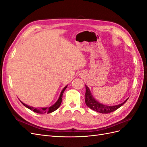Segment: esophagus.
Listing matches in <instances>:
<instances>
[{
  "instance_id": "34e87169",
  "label": "esophagus",
  "mask_w": 147,
  "mask_h": 147,
  "mask_svg": "<svg viewBox=\"0 0 147 147\" xmlns=\"http://www.w3.org/2000/svg\"><path fill=\"white\" fill-rule=\"evenodd\" d=\"M82 75V76H83V75H82H82Z\"/></svg>"
}]
</instances>
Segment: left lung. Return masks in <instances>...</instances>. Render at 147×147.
Here are the masks:
<instances>
[{"instance_id": "1", "label": "left lung", "mask_w": 147, "mask_h": 147, "mask_svg": "<svg viewBox=\"0 0 147 147\" xmlns=\"http://www.w3.org/2000/svg\"><path fill=\"white\" fill-rule=\"evenodd\" d=\"M85 87H86V93H85L86 105L89 108H90L91 109L93 110L94 111H96V112L100 113H109L112 112H114L115 110H117L120 107L122 106L129 99L127 98L125 101H124L123 103L117 105L109 106V105H104L99 103L98 101H97L92 95L89 88L86 85H85Z\"/></svg>"}]
</instances>
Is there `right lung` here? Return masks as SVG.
Segmentation results:
<instances>
[{
    "label": "right lung",
    "mask_w": 147,
    "mask_h": 147,
    "mask_svg": "<svg viewBox=\"0 0 147 147\" xmlns=\"http://www.w3.org/2000/svg\"><path fill=\"white\" fill-rule=\"evenodd\" d=\"M67 86H66L64 88V89L63 90H62L61 92V94L59 96V97L58 100H57V102H56V103L53 105L51 107H45V108H34L33 107H30V106H29L28 105H26L25 104H24L23 102H22L21 101V102L22 104H23L25 107H26L28 108L29 109L31 110L34 111V112H36V113H40V114H44V113H51L53 112H54V111L56 110L57 109H58L60 105H61V104L62 102V99H63V93H64V91H65V90L66 89Z\"/></svg>",
    "instance_id": "right-lung-1"
}]
</instances>
